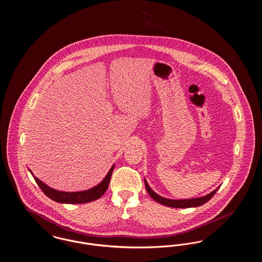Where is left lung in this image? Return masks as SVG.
Instances as JSON below:
<instances>
[{
  "instance_id": "1",
  "label": "left lung",
  "mask_w": 262,
  "mask_h": 262,
  "mask_svg": "<svg viewBox=\"0 0 262 262\" xmlns=\"http://www.w3.org/2000/svg\"><path fill=\"white\" fill-rule=\"evenodd\" d=\"M144 183H145V187H146V190L148 192L150 196L155 200L156 202L163 204L165 206H169V207H174V208H189V207H198L200 206L204 203H206L208 200L211 199L212 196L216 193V191L218 190V188L220 187H217L215 188L213 191H211L210 193L204 195V196H201V198H196V199H187V200H170V199H165L160 196L159 194H157L155 191H153V189L149 187V185L147 184L146 180L144 179Z\"/></svg>"
}]
</instances>
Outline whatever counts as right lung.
Masks as SVG:
<instances>
[{"label": "right lung", "instance_id": "right-lung-1", "mask_svg": "<svg viewBox=\"0 0 262 262\" xmlns=\"http://www.w3.org/2000/svg\"><path fill=\"white\" fill-rule=\"evenodd\" d=\"M115 165H113L110 169V171L108 172V174H106V177L102 180V182L99 183L97 186L89 188L88 190H81V191H61V190H57L55 188L47 186L45 183H43L42 181H40L37 177H34L33 173L29 170V172L33 176L35 182L37 183L39 187L42 189V191L52 200L59 202V203H68V204H79V203H88L93 200H98L100 199L105 191L107 190L110 180H111V176H112L113 170H114Z\"/></svg>", "mask_w": 262, "mask_h": 262}]
</instances>
